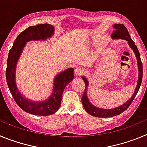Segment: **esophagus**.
I'll return each instance as SVG.
<instances>
[{
    "mask_svg": "<svg viewBox=\"0 0 147 147\" xmlns=\"http://www.w3.org/2000/svg\"><path fill=\"white\" fill-rule=\"evenodd\" d=\"M83 71H84V70H83V68H82V67H76L74 71L75 75H76V76H80V75L82 74Z\"/></svg>",
    "mask_w": 147,
    "mask_h": 147,
    "instance_id": "1",
    "label": "esophagus"
}]
</instances>
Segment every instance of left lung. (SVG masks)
<instances>
[{
    "instance_id": "obj_1",
    "label": "left lung",
    "mask_w": 147,
    "mask_h": 147,
    "mask_svg": "<svg viewBox=\"0 0 147 147\" xmlns=\"http://www.w3.org/2000/svg\"><path fill=\"white\" fill-rule=\"evenodd\" d=\"M114 28L115 30L112 33V39H123V40H127L128 42V44L130 46L131 49L133 50V52L136 54V57L137 58L138 61V80L137 82V86H136V90H135L134 93L132 95V96L127 101L126 103L124 105H121L119 107H116V108L113 109H102V108H98V107H95L94 105H92L90 101L88 100V96H87V89L88 87V81L85 76H82V80H84L85 83V92L83 93L82 96V105L85 110H86V112L88 113L90 115L95 116V117H98V118H108V117H113L115 115H118L119 114L122 113L124 112V110H127L129 107V105L132 102L133 99L135 98L136 96L137 95L138 90H139L140 86H141V82H142V76H143V65L142 62H141V57H140V53L138 51L137 46L135 44V42L132 41L131 39L130 35H129L128 30L126 28L125 26L123 24H115L113 25Z\"/></svg>"
}]
</instances>
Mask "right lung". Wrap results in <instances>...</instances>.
I'll return each instance as SVG.
<instances>
[{
	"instance_id": "1",
	"label": "right lung",
	"mask_w": 147,
	"mask_h": 147,
	"mask_svg": "<svg viewBox=\"0 0 147 147\" xmlns=\"http://www.w3.org/2000/svg\"><path fill=\"white\" fill-rule=\"evenodd\" d=\"M54 32V27L48 23L29 26L18 35L9 52L6 70L7 85L17 105L28 113L45 116L57 112L60 107L65 88L74 79L73 68H67L63 72L59 73L54 79L52 94L44 102L29 101L20 94L17 88L15 82L16 65L26 42L32 40H45L50 38Z\"/></svg>"
}]
</instances>
